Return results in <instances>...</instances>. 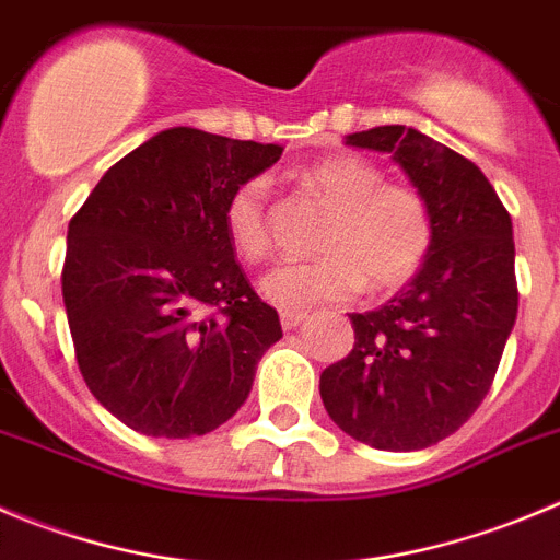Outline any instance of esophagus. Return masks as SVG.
Segmentation results:
<instances>
[{"label": "esophagus", "instance_id": "1", "mask_svg": "<svg viewBox=\"0 0 560 560\" xmlns=\"http://www.w3.org/2000/svg\"><path fill=\"white\" fill-rule=\"evenodd\" d=\"M304 320V312H281V328H284V331H292V328H298Z\"/></svg>", "mask_w": 560, "mask_h": 560}]
</instances>
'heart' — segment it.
I'll use <instances>...</instances> for the list:
<instances>
[{
	"instance_id": "b5f03b06",
	"label": "heart",
	"mask_w": 560,
	"mask_h": 560,
	"mask_svg": "<svg viewBox=\"0 0 560 560\" xmlns=\"http://www.w3.org/2000/svg\"><path fill=\"white\" fill-rule=\"evenodd\" d=\"M304 185L331 207L320 250L310 262H284L262 279V295L284 312L342 304L368 287L406 284L431 254L433 212L409 185H389L362 156H328L304 174ZM268 182L243 179L223 203V229L243 259L259 262L273 248Z\"/></svg>"
}]
</instances>
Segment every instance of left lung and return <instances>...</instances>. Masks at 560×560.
I'll list each match as a JSON object with an SVG mask.
<instances>
[{
  "mask_svg": "<svg viewBox=\"0 0 560 560\" xmlns=\"http://www.w3.org/2000/svg\"><path fill=\"white\" fill-rule=\"evenodd\" d=\"M398 162L433 212V245L404 292L351 315L353 351L320 373L328 417L378 451H422L464 425L516 320L514 229L483 171L411 127L345 138Z\"/></svg>",
  "mask_w": 560,
  "mask_h": 560,
  "instance_id": "left-lung-1",
  "label": "left lung"
}]
</instances>
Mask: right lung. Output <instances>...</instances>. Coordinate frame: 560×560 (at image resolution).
<instances>
[{
	"instance_id": "obj_1",
	"label": "right lung",
	"mask_w": 560,
	"mask_h": 560,
	"mask_svg": "<svg viewBox=\"0 0 560 560\" xmlns=\"http://www.w3.org/2000/svg\"><path fill=\"white\" fill-rule=\"evenodd\" d=\"M281 145L174 127L98 179L68 223L62 304L93 398L145 436H203L281 339L223 229V203Z\"/></svg>"
}]
</instances>
